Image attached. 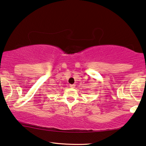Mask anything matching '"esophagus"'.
Segmentation results:
<instances>
[{
  "instance_id": "34e87169",
  "label": "esophagus",
  "mask_w": 146,
  "mask_h": 146,
  "mask_svg": "<svg viewBox=\"0 0 146 146\" xmlns=\"http://www.w3.org/2000/svg\"><path fill=\"white\" fill-rule=\"evenodd\" d=\"M75 86H76V84H70V88H75Z\"/></svg>"
}]
</instances>
